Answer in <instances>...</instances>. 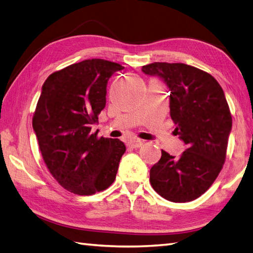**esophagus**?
<instances>
[{
  "mask_svg": "<svg viewBox=\"0 0 253 253\" xmlns=\"http://www.w3.org/2000/svg\"><path fill=\"white\" fill-rule=\"evenodd\" d=\"M143 144H144V141H142V139H133V141H130L128 142V147H131V148H138V147H141V146H143Z\"/></svg>",
  "mask_w": 253,
  "mask_h": 253,
  "instance_id": "obj_1",
  "label": "esophagus"
}]
</instances>
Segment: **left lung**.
Masks as SVG:
<instances>
[{"mask_svg": "<svg viewBox=\"0 0 253 253\" xmlns=\"http://www.w3.org/2000/svg\"><path fill=\"white\" fill-rule=\"evenodd\" d=\"M169 86L170 115L175 132L186 145L179 157L161 150L150 169L151 186L172 203H188L210 188L226 159L232 115L218 82L208 72L181 63L143 66Z\"/></svg>", "mask_w": 253, "mask_h": 253, "instance_id": "left-lung-1", "label": "left lung"}]
</instances>
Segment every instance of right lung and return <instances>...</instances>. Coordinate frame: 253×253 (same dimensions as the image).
<instances>
[{"instance_id":"1","label":"right lung","mask_w":253,"mask_h":253,"mask_svg":"<svg viewBox=\"0 0 253 253\" xmlns=\"http://www.w3.org/2000/svg\"><path fill=\"white\" fill-rule=\"evenodd\" d=\"M122 69L86 59L53 72L43 84L32 126L49 173L70 193L93 195L115 181L126 145L91 130L106 106L109 78Z\"/></svg>"}]
</instances>
